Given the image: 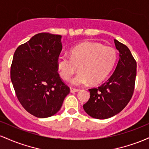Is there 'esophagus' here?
<instances>
[{
	"mask_svg": "<svg viewBox=\"0 0 149 149\" xmlns=\"http://www.w3.org/2000/svg\"><path fill=\"white\" fill-rule=\"evenodd\" d=\"M70 90H71V93H74V92H78V89H76V88H70Z\"/></svg>",
	"mask_w": 149,
	"mask_h": 149,
	"instance_id": "1",
	"label": "esophagus"
}]
</instances>
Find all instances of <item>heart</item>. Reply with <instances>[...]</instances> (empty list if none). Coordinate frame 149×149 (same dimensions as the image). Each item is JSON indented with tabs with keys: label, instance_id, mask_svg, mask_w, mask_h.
<instances>
[{
	"label": "heart",
	"instance_id": "b5f03b06",
	"mask_svg": "<svg viewBox=\"0 0 149 149\" xmlns=\"http://www.w3.org/2000/svg\"><path fill=\"white\" fill-rule=\"evenodd\" d=\"M116 59L117 53L113 47L98 42H85L73 47L70 57L59 55L57 68L61 78L69 81L78 66L80 73L72 80V84L80 86L90 82V84L96 85L107 78Z\"/></svg>",
	"mask_w": 149,
	"mask_h": 149
}]
</instances>
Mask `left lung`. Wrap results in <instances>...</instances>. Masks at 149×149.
<instances>
[{
  "label": "left lung",
  "instance_id": "8db88e82",
  "mask_svg": "<svg viewBox=\"0 0 149 149\" xmlns=\"http://www.w3.org/2000/svg\"><path fill=\"white\" fill-rule=\"evenodd\" d=\"M114 42L119 52L115 71L98 88L89 89L90 98L83 105L85 111L94 118L107 119L118 114L134 93L136 62L127 46L117 40Z\"/></svg>",
  "mask_w": 149,
  "mask_h": 149
}]
</instances>
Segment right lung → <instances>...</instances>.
Returning <instances> with one entry per match:
<instances>
[{"label": "right lung", "mask_w": 149, "mask_h": 149, "mask_svg": "<svg viewBox=\"0 0 149 149\" xmlns=\"http://www.w3.org/2000/svg\"><path fill=\"white\" fill-rule=\"evenodd\" d=\"M61 38L38 33L19 46L13 56L10 78L16 96L25 110L37 118L57 113L70 92L57 72Z\"/></svg>", "instance_id": "obj_1"}]
</instances>
